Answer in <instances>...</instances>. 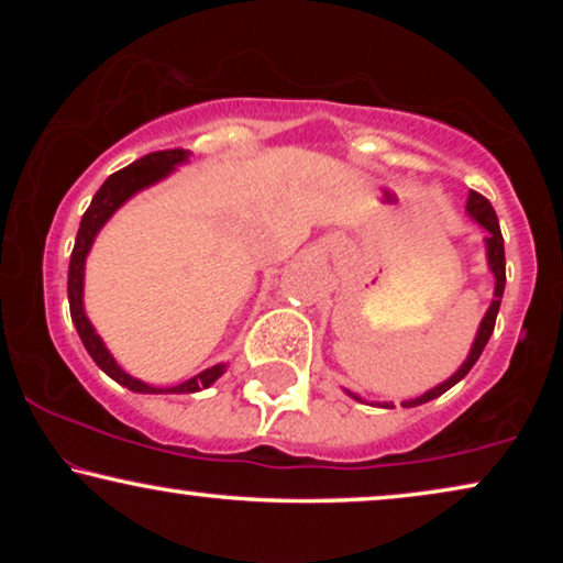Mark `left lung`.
Masks as SVG:
<instances>
[{"label": "left lung", "instance_id": "8db88e82", "mask_svg": "<svg viewBox=\"0 0 563 563\" xmlns=\"http://www.w3.org/2000/svg\"><path fill=\"white\" fill-rule=\"evenodd\" d=\"M466 212L468 218H472L476 225H482L487 230V238H484V249H487V266L492 276H495V299H492V305L487 307V312H484V318L479 322V330H476V338L472 343V349H468V356L464 364H461L456 372H453L449 379L438 384V387L428 389L426 395L415 397V399H405L402 407H418V405H426L430 399L441 397L443 391H449L453 384H459L464 376L472 372V366L476 364V358L482 356L484 345H487L492 330H495V320H497V312H499V302H503V291H505V241H503V233H499V222H497V214L492 210V205L484 199L482 195H476V191H468V199H466ZM345 395L358 399V402H366L364 397H358L356 391L345 389ZM368 405V402H366ZM372 405H379V407H387L391 410V402H372Z\"/></svg>", "mask_w": 563, "mask_h": 563}]
</instances>
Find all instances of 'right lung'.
I'll list each match as a JSON object with an SVG mask.
<instances>
[{"label": "right lung", "instance_id": "obj_1", "mask_svg": "<svg viewBox=\"0 0 563 563\" xmlns=\"http://www.w3.org/2000/svg\"><path fill=\"white\" fill-rule=\"evenodd\" d=\"M189 161V151L174 148V151H158V153H148V156L137 158L135 164H130L125 168H120L118 174H112L107 179L99 191L91 199L89 210L84 212L79 233H76V243L71 251V264H68V305H71V320L76 325V333H79L84 349L89 351V356L95 358V364L102 368V372L114 379L122 387H128L130 391H141V395H191V391H202L220 379L225 374L228 364H214L205 372H199L191 379L174 384V387H153V384H145L135 376H130L128 372H122L118 361L110 351L102 338L97 335L95 325H91L87 312H84V266H87V256L95 245V238L99 235V230L104 228V222L112 218L114 212L120 210L122 205L128 202L130 197H135L137 191L153 187V184L164 181L166 176H172L176 172V166L187 164Z\"/></svg>", "mask_w": 563, "mask_h": 563}]
</instances>
